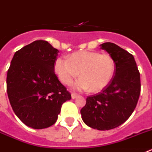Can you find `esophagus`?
<instances>
[{"label": "esophagus", "instance_id": "34e87169", "mask_svg": "<svg viewBox=\"0 0 152 152\" xmlns=\"http://www.w3.org/2000/svg\"><path fill=\"white\" fill-rule=\"evenodd\" d=\"M71 96H72V99H75V98H76V97H77L78 94H76V93H72Z\"/></svg>", "mask_w": 152, "mask_h": 152}]
</instances>
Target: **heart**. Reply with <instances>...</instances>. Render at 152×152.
I'll return each mask as SVG.
<instances>
[{
    "instance_id": "obj_1",
    "label": "heart",
    "mask_w": 152,
    "mask_h": 152,
    "mask_svg": "<svg viewBox=\"0 0 152 152\" xmlns=\"http://www.w3.org/2000/svg\"><path fill=\"white\" fill-rule=\"evenodd\" d=\"M54 71L59 80L67 86L71 85L80 73L81 79L76 82L73 88L98 92L113 79L115 63L107 53L83 50L73 53L68 59L58 57L54 63Z\"/></svg>"
}]
</instances>
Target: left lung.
Listing matches in <instances>:
<instances>
[{"instance_id":"8db88e82","label":"left lung","mask_w":152,"mask_h":152,"mask_svg":"<svg viewBox=\"0 0 152 152\" xmlns=\"http://www.w3.org/2000/svg\"><path fill=\"white\" fill-rule=\"evenodd\" d=\"M100 47L113 59L115 76L105 89L87 97L80 113L88 126L105 131L118 127L131 116L139 99L141 81L133 55L109 42Z\"/></svg>"}]
</instances>
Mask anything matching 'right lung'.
I'll use <instances>...</instances> for the list:
<instances>
[{
	"instance_id": "obj_1",
	"label": "right lung",
	"mask_w": 152,
	"mask_h": 152,
	"mask_svg": "<svg viewBox=\"0 0 152 152\" xmlns=\"http://www.w3.org/2000/svg\"><path fill=\"white\" fill-rule=\"evenodd\" d=\"M59 50L36 40L14 53L7 76V92L14 113L35 129L56 122L62 105L71 94L58 80L54 63Z\"/></svg>"
}]
</instances>
